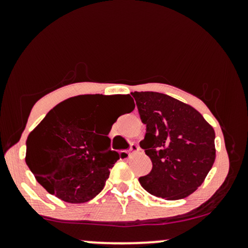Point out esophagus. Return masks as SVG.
Instances as JSON below:
<instances>
[{
	"label": "esophagus",
	"mask_w": 248,
	"mask_h": 248,
	"mask_svg": "<svg viewBox=\"0 0 248 248\" xmlns=\"http://www.w3.org/2000/svg\"><path fill=\"white\" fill-rule=\"evenodd\" d=\"M139 150H140V147H139L138 144H136V143H132V144H130L129 154H135V153H138Z\"/></svg>",
	"instance_id": "obj_1"
}]
</instances>
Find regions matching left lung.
I'll use <instances>...</instances> for the list:
<instances>
[{"mask_svg":"<svg viewBox=\"0 0 248 248\" xmlns=\"http://www.w3.org/2000/svg\"><path fill=\"white\" fill-rule=\"evenodd\" d=\"M146 136L140 142L153 162L139 178L144 190L168 201L202 186L216 160L215 129L197 109L163 93L134 92Z\"/></svg>","mask_w":248,"mask_h":248,"instance_id":"obj_1","label":"left lung"}]
</instances>
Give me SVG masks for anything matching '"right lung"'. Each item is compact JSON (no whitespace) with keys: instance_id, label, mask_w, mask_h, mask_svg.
Here are the masks:
<instances>
[{"instance_id":"right-lung-1","label":"right lung","mask_w":248,"mask_h":248,"mask_svg":"<svg viewBox=\"0 0 248 248\" xmlns=\"http://www.w3.org/2000/svg\"><path fill=\"white\" fill-rule=\"evenodd\" d=\"M102 94L66 99L47 113L28 136L25 162L41 186L67 203H86L104 189L109 170L119 160L110 150V132L116 121L104 122V135L94 124L105 106ZM130 113L129 94L118 95Z\"/></svg>"}]
</instances>
